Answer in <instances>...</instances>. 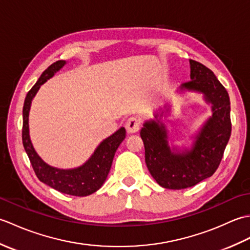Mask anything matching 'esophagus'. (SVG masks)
Masks as SVG:
<instances>
[{"label": "esophagus", "mask_w": 250, "mask_h": 250, "mask_svg": "<svg viewBox=\"0 0 250 250\" xmlns=\"http://www.w3.org/2000/svg\"><path fill=\"white\" fill-rule=\"evenodd\" d=\"M142 125V121L137 117H130V118L125 122V129L129 133H135L140 130Z\"/></svg>", "instance_id": "esophagus-1"}]
</instances>
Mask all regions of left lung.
<instances>
[{"label": "left lung", "mask_w": 250, "mask_h": 250, "mask_svg": "<svg viewBox=\"0 0 250 250\" xmlns=\"http://www.w3.org/2000/svg\"><path fill=\"white\" fill-rule=\"evenodd\" d=\"M191 81L183 89L203 92L213 104V117L201 130L191 151L174 155L167 146L163 125L146 122L141 130L145 162L151 176L163 188L180 190L210 177L218 168L231 135L230 99L226 88L208 67L190 60Z\"/></svg>", "instance_id": "obj_1"}]
</instances>
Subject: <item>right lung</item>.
I'll return each mask as SVG.
<instances>
[{"mask_svg": "<svg viewBox=\"0 0 250 250\" xmlns=\"http://www.w3.org/2000/svg\"><path fill=\"white\" fill-rule=\"evenodd\" d=\"M65 64V61L59 60L52 63L42 74L39 81L31 88L23 104V124H22V143L34 172L42 183L48 185L62 193L75 196H86L99 190L104 184L113 163L117 148L125 137V129L118 131L101 143L95 149L92 157L83 167L74 169H59L51 167L42 160L35 152L29 136V111L32 99L34 98L41 84L54 76Z\"/></svg>", "mask_w": 250, "mask_h": 250, "instance_id": "obj_1", "label": "right lung"}]
</instances>
